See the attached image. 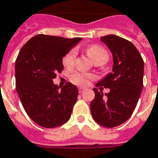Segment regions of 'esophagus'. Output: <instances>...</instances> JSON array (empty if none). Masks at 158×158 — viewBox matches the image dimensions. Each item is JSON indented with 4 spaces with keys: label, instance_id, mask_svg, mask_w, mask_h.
Segmentation results:
<instances>
[{
    "label": "esophagus",
    "instance_id": "1",
    "mask_svg": "<svg viewBox=\"0 0 158 158\" xmlns=\"http://www.w3.org/2000/svg\"><path fill=\"white\" fill-rule=\"evenodd\" d=\"M84 90H85V88H82V87L79 88V93H81V92H83Z\"/></svg>",
    "mask_w": 158,
    "mask_h": 158
}]
</instances>
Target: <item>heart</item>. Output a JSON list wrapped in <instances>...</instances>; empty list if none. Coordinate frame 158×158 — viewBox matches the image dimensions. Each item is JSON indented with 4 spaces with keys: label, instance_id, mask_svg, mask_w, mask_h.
Masks as SVG:
<instances>
[{
    "label": "heart",
    "instance_id": "obj_1",
    "mask_svg": "<svg viewBox=\"0 0 158 158\" xmlns=\"http://www.w3.org/2000/svg\"><path fill=\"white\" fill-rule=\"evenodd\" d=\"M88 56L90 57L94 63L96 62H103L106 63L109 60V53L106 48L100 45H92L88 47L87 49ZM75 57H76V51L75 49L70 50L62 58V63L66 67H70L75 64ZM93 75L88 73H74L71 76V79L76 84L79 85H86L88 82V79H92Z\"/></svg>",
    "mask_w": 158,
    "mask_h": 158
}]
</instances>
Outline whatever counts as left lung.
Instances as JSON below:
<instances>
[{"label":"left lung","instance_id":"obj_1","mask_svg":"<svg viewBox=\"0 0 158 158\" xmlns=\"http://www.w3.org/2000/svg\"><path fill=\"white\" fill-rule=\"evenodd\" d=\"M112 52V72L97 83L110 89L103 92L93 88L95 98L90 104L95 121L112 128L125 123L134 112L143 89V61L131 42L115 35L101 37Z\"/></svg>","mask_w":158,"mask_h":158}]
</instances>
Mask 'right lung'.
Here are the masks:
<instances>
[{
	"instance_id": "obj_1",
	"label": "right lung",
	"mask_w": 158,
	"mask_h": 158,
	"mask_svg": "<svg viewBox=\"0 0 158 158\" xmlns=\"http://www.w3.org/2000/svg\"><path fill=\"white\" fill-rule=\"evenodd\" d=\"M81 40L37 35L23 46L17 57V92L28 116L43 127H57L70 119L78 88L67 83L60 90L52 79L63 70L64 56Z\"/></svg>"
}]
</instances>
